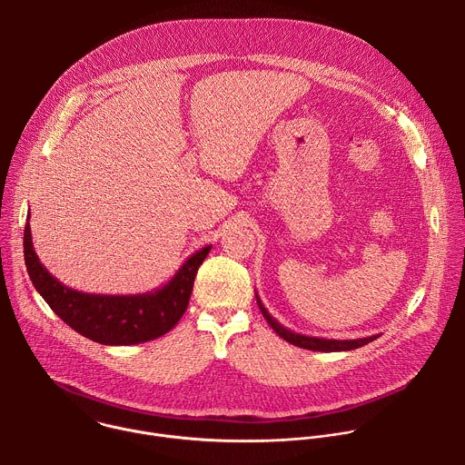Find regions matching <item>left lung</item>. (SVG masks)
Wrapping results in <instances>:
<instances>
[{"label": "left lung", "mask_w": 465, "mask_h": 465, "mask_svg": "<svg viewBox=\"0 0 465 465\" xmlns=\"http://www.w3.org/2000/svg\"><path fill=\"white\" fill-rule=\"evenodd\" d=\"M255 300H257V305L264 316V320L269 322V325L276 331V333L287 341L289 344H294L298 348H303V350H311V351H351V350H357L375 339H379V335H371V337H366V339H357V341H335V339H318V337H307V335H302V333H294V331L283 327L267 309H264L261 298L257 296L255 292Z\"/></svg>", "instance_id": "obj_1"}]
</instances>
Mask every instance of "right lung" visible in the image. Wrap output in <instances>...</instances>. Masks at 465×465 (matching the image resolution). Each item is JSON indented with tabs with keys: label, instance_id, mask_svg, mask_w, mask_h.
<instances>
[{
	"label": "right lung",
	"instance_id": "obj_1",
	"mask_svg": "<svg viewBox=\"0 0 465 465\" xmlns=\"http://www.w3.org/2000/svg\"><path fill=\"white\" fill-rule=\"evenodd\" d=\"M210 250L212 244L187 257L176 274L156 291L124 296L88 294L53 278L35 252L29 223L24 230L25 267L35 289L77 333L104 346L142 344L169 333L187 309L194 276Z\"/></svg>",
	"mask_w": 465,
	"mask_h": 465
}]
</instances>
